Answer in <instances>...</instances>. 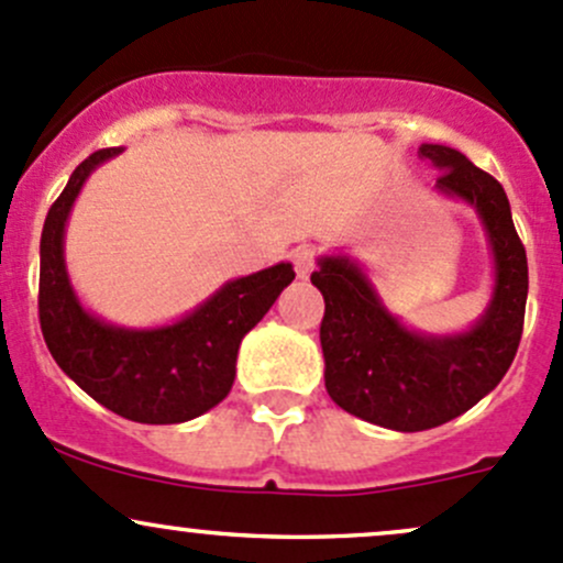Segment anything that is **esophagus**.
Listing matches in <instances>:
<instances>
[{
  "label": "esophagus",
  "instance_id": "esophagus-1",
  "mask_svg": "<svg viewBox=\"0 0 563 563\" xmlns=\"http://www.w3.org/2000/svg\"><path fill=\"white\" fill-rule=\"evenodd\" d=\"M294 266H297V275L301 280H307L312 275V269H316V253L310 247H297L294 251Z\"/></svg>",
  "mask_w": 563,
  "mask_h": 563
}]
</instances>
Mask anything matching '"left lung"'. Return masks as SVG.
Segmentation results:
<instances>
[{"label":"left lung","instance_id":"obj_1","mask_svg":"<svg viewBox=\"0 0 563 563\" xmlns=\"http://www.w3.org/2000/svg\"><path fill=\"white\" fill-rule=\"evenodd\" d=\"M421 156L440 173L434 191L481 218L494 269L481 318L445 334L407 327L351 253L318 256L310 277L327 301L321 347L329 396L361 421L394 431L453 421L499 386L516 358L529 294V264L505 188L455 147L423 142Z\"/></svg>","mask_w":563,"mask_h":563}]
</instances>
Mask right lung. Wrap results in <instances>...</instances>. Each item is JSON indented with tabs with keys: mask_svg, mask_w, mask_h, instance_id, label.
Here are the masks:
<instances>
[{
	"mask_svg": "<svg viewBox=\"0 0 563 563\" xmlns=\"http://www.w3.org/2000/svg\"><path fill=\"white\" fill-rule=\"evenodd\" d=\"M123 147L97 151L47 210L40 240V327L47 351L91 399L137 423H183L227 399L242 336L294 280L280 262L234 277L202 305L158 327H121L82 305L67 272L64 236L86 180Z\"/></svg>",
	"mask_w": 563,
	"mask_h": 563,
	"instance_id": "1",
	"label": "right lung"
}]
</instances>
